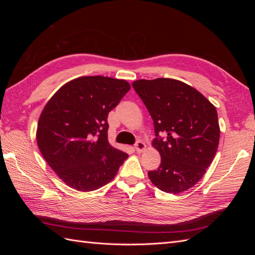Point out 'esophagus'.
<instances>
[{
  "mask_svg": "<svg viewBox=\"0 0 255 255\" xmlns=\"http://www.w3.org/2000/svg\"><path fill=\"white\" fill-rule=\"evenodd\" d=\"M146 148V145L143 141H137L136 144H135V150L138 152V153H142Z\"/></svg>",
  "mask_w": 255,
  "mask_h": 255,
  "instance_id": "esophagus-1",
  "label": "esophagus"
}]
</instances>
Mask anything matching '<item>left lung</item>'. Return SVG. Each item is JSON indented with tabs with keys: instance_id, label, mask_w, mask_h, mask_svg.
Returning <instances> with one entry per match:
<instances>
[{
	"instance_id": "obj_1",
	"label": "left lung",
	"mask_w": 255,
	"mask_h": 255,
	"mask_svg": "<svg viewBox=\"0 0 255 255\" xmlns=\"http://www.w3.org/2000/svg\"><path fill=\"white\" fill-rule=\"evenodd\" d=\"M133 87L154 122L152 145L160 154L151 182L161 191L179 194L196 185L218 149L220 128L216 107L194 87L159 78L138 80ZM164 133L165 138L159 135Z\"/></svg>"
}]
</instances>
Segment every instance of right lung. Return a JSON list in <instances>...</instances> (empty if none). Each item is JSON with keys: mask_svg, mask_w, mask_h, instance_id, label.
<instances>
[{"mask_svg": "<svg viewBox=\"0 0 255 255\" xmlns=\"http://www.w3.org/2000/svg\"><path fill=\"white\" fill-rule=\"evenodd\" d=\"M129 89L126 80L81 76L61 86L43 107L37 143L69 187L92 191L117 174L128 154L110 144L107 117Z\"/></svg>", "mask_w": 255, "mask_h": 255, "instance_id": "obj_1", "label": "right lung"}]
</instances>
